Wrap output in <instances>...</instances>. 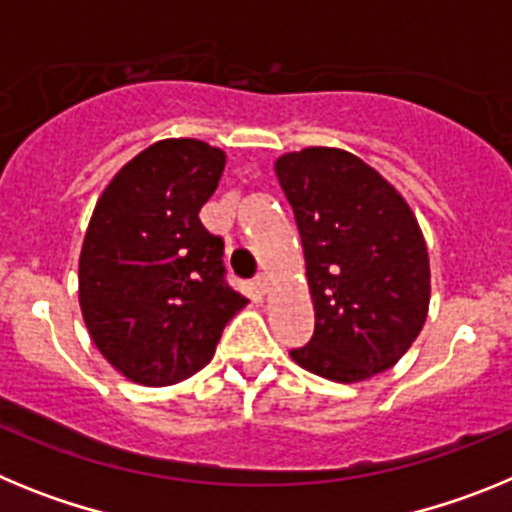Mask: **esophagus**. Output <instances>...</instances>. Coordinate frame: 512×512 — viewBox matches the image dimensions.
Returning a JSON list of instances; mask_svg holds the SVG:
<instances>
[{"instance_id": "34e87169", "label": "esophagus", "mask_w": 512, "mask_h": 512, "mask_svg": "<svg viewBox=\"0 0 512 512\" xmlns=\"http://www.w3.org/2000/svg\"><path fill=\"white\" fill-rule=\"evenodd\" d=\"M253 287H256V292H259V295H269V289H271L269 277H266V274H259V277H256V282H253Z\"/></svg>"}]
</instances>
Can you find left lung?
<instances>
[{"mask_svg": "<svg viewBox=\"0 0 512 512\" xmlns=\"http://www.w3.org/2000/svg\"><path fill=\"white\" fill-rule=\"evenodd\" d=\"M274 171L295 212L315 307L312 338L289 356L343 384L395 366L431 300L428 248L413 210L379 171L341 148L287 153Z\"/></svg>", "mask_w": 512, "mask_h": 512, "instance_id": "1", "label": "left lung"}]
</instances>
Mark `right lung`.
Instances as JSON below:
<instances>
[{
  "mask_svg": "<svg viewBox=\"0 0 512 512\" xmlns=\"http://www.w3.org/2000/svg\"><path fill=\"white\" fill-rule=\"evenodd\" d=\"M225 153L194 138L158 140L99 197L79 259V305L117 372L166 387L210 364L246 297L225 282L223 238L200 210Z\"/></svg>",
  "mask_w": 512,
  "mask_h": 512,
  "instance_id": "obj_1",
  "label": "right lung"
}]
</instances>
